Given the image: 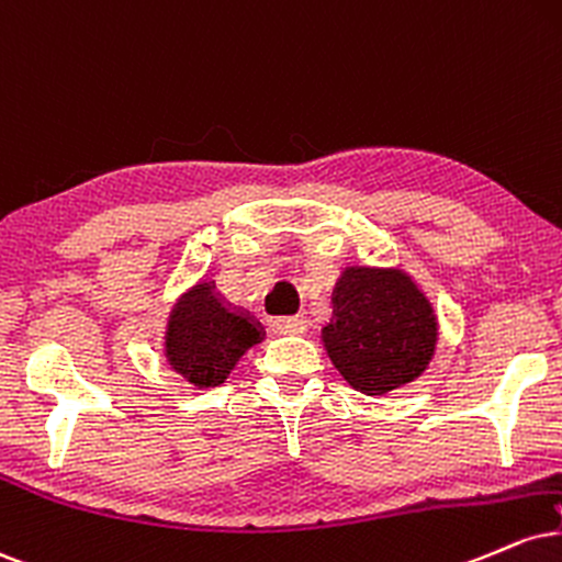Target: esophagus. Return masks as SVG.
Instances as JSON below:
<instances>
[{
	"mask_svg": "<svg viewBox=\"0 0 562 562\" xmlns=\"http://www.w3.org/2000/svg\"><path fill=\"white\" fill-rule=\"evenodd\" d=\"M273 331L281 336H296L307 331V318L305 315H292V318H279L273 321Z\"/></svg>",
	"mask_w": 562,
	"mask_h": 562,
	"instance_id": "obj_1",
	"label": "esophagus"
}]
</instances>
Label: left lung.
<instances>
[{"mask_svg":"<svg viewBox=\"0 0 562 562\" xmlns=\"http://www.w3.org/2000/svg\"><path fill=\"white\" fill-rule=\"evenodd\" d=\"M323 347L341 379L368 397L424 375L439 341V318L402 268L349 266L334 289Z\"/></svg>","mask_w":562,"mask_h":562,"instance_id":"1","label":"left lung"}]
</instances>
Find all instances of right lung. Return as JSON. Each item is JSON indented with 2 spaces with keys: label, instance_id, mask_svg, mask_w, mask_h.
<instances>
[{
  "label": "right lung",
  "instance_id": "1",
  "mask_svg": "<svg viewBox=\"0 0 562 562\" xmlns=\"http://www.w3.org/2000/svg\"><path fill=\"white\" fill-rule=\"evenodd\" d=\"M262 334L247 315L223 305L213 283L200 279L178 294L165 318L162 355L170 371L194 389H215L228 379Z\"/></svg>",
  "mask_w": 562,
  "mask_h": 562
}]
</instances>
